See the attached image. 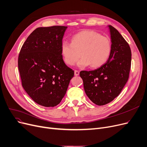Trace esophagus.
<instances>
[{
	"mask_svg": "<svg viewBox=\"0 0 147 147\" xmlns=\"http://www.w3.org/2000/svg\"><path fill=\"white\" fill-rule=\"evenodd\" d=\"M74 73H75V76H78L80 74V72L78 71H77V70H75V71H74Z\"/></svg>",
	"mask_w": 147,
	"mask_h": 147,
	"instance_id": "esophagus-1",
	"label": "esophagus"
}]
</instances>
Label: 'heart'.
I'll use <instances>...</instances> for the list:
<instances>
[{"instance_id": "b5f03b06", "label": "heart", "mask_w": 147, "mask_h": 147, "mask_svg": "<svg viewBox=\"0 0 147 147\" xmlns=\"http://www.w3.org/2000/svg\"><path fill=\"white\" fill-rule=\"evenodd\" d=\"M61 54L66 65L72 66L78 60L80 67L88 65L96 68L103 65L109 59L112 50L110 39L93 30H84L72 37L71 43L63 40Z\"/></svg>"}]
</instances>
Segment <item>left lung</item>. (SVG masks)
I'll return each mask as SVG.
<instances>
[{
  "label": "left lung",
  "instance_id": "1",
  "mask_svg": "<svg viewBox=\"0 0 147 147\" xmlns=\"http://www.w3.org/2000/svg\"><path fill=\"white\" fill-rule=\"evenodd\" d=\"M108 27L112 43L109 59L93 71L80 73L87 96L99 106L111 102L120 94L129 79L131 67L129 45L114 27Z\"/></svg>",
  "mask_w": 147,
  "mask_h": 147
}]
</instances>
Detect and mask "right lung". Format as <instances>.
<instances>
[{
  "mask_svg": "<svg viewBox=\"0 0 147 147\" xmlns=\"http://www.w3.org/2000/svg\"><path fill=\"white\" fill-rule=\"evenodd\" d=\"M67 26L38 27L28 36L18 55L22 86L31 99L54 107L65 96L74 71L66 65L60 46Z\"/></svg>",
  "mask_w": 147,
  "mask_h": 147,
  "instance_id": "add662e5",
  "label": "right lung"
}]
</instances>
